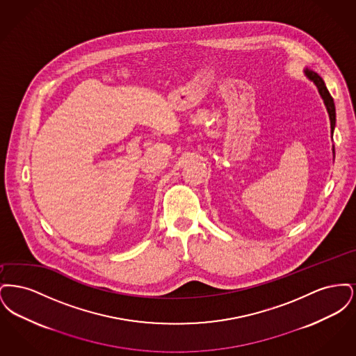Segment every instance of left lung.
I'll return each instance as SVG.
<instances>
[{"instance_id":"left-lung-1","label":"left lung","mask_w":356,"mask_h":356,"mask_svg":"<svg viewBox=\"0 0 356 356\" xmlns=\"http://www.w3.org/2000/svg\"><path fill=\"white\" fill-rule=\"evenodd\" d=\"M305 76L316 85L321 96H322L323 102L324 105L327 108V112H328V116H330V121H331V134H334V128H335V122H337V113H335V104H334V99L331 97L327 86L324 84L322 77L315 73L314 70H309V69H305Z\"/></svg>"}]
</instances>
